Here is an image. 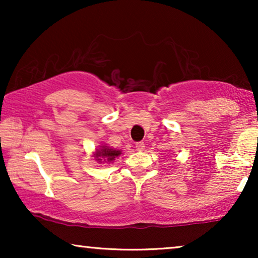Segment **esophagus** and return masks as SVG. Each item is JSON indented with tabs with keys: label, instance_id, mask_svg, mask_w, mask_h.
I'll use <instances>...</instances> for the list:
<instances>
[{
	"label": "esophagus",
	"instance_id": "1",
	"mask_svg": "<svg viewBox=\"0 0 258 258\" xmlns=\"http://www.w3.org/2000/svg\"><path fill=\"white\" fill-rule=\"evenodd\" d=\"M135 147H136V149L139 150V151H142L144 148H146V143H144V142H137Z\"/></svg>",
	"mask_w": 258,
	"mask_h": 258
}]
</instances>
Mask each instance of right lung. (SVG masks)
<instances>
[{"label":"right lung","mask_w":258,"mask_h":258,"mask_svg":"<svg viewBox=\"0 0 258 258\" xmlns=\"http://www.w3.org/2000/svg\"><path fill=\"white\" fill-rule=\"evenodd\" d=\"M121 155V151L119 150H114V149H109L108 147H102L101 150H97L96 153V156H95V158H96V161H102L104 160L108 161V162H111L115 160V157H117Z\"/></svg>","instance_id":"obj_1"}]
</instances>
